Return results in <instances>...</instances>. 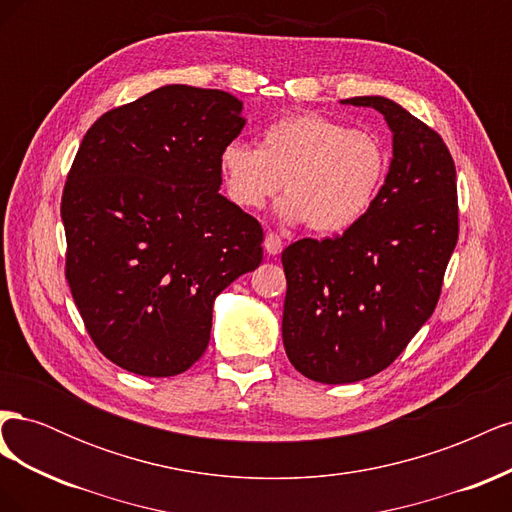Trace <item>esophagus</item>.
I'll return each mask as SVG.
<instances>
[{
  "mask_svg": "<svg viewBox=\"0 0 512 512\" xmlns=\"http://www.w3.org/2000/svg\"><path fill=\"white\" fill-rule=\"evenodd\" d=\"M265 250L267 254L271 256H277L282 250H284V241L280 235H275V232H269V235L265 237Z\"/></svg>",
  "mask_w": 512,
  "mask_h": 512,
  "instance_id": "34e87169",
  "label": "esophagus"
}]
</instances>
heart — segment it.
Returning <instances> with one entry per match:
<instances>
[{"mask_svg": "<svg viewBox=\"0 0 512 512\" xmlns=\"http://www.w3.org/2000/svg\"><path fill=\"white\" fill-rule=\"evenodd\" d=\"M389 166V149L378 134L318 113L271 123L260 149L232 141L220 153L232 203L260 209L284 183L282 215L307 220L316 232H342L359 222L376 203Z\"/></svg>", "mask_w": 512, "mask_h": 512, "instance_id": "b5f03b06", "label": "heart"}]
</instances>
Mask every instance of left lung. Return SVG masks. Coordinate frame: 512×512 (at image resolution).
I'll use <instances>...</instances> for the list:
<instances>
[{"mask_svg": "<svg viewBox=\"0 0 512 512\" xmlns=\"http://www.w3.org/2000/svg\"><path fill=\"white\" fill-rule=\"evenodd\" d=\"M384 115L393 160L376 203L331 239L282 254V337L294 369L322 384L389 367L438 305L459 237L457 173L442 136L382 96L344 100Z\"/></svg>", "mask_w": 512, "mask_h": 512, "instance_id": "8db88e82", "label": "left lung"}]
</instances>
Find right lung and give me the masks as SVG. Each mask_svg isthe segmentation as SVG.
Wrapping results in <instances>:
<instances>
[{"label":"right lung","mask_w":512,"mask_h":512,"mask_svg":"<svg viewBox=\"0 0 512 512\" xmlns=\"http://www.w3.org/2000/svg\"><path fill=\"white\" fill-rule=\"evenodd\" d=\"M243 102L166 85L104 113L61 196L66 280L108 361L147 378L190 369L213 301L262 260V226L220 194V153Z\"/></svg>","instance_id":"add662e5"}]
</instances>
